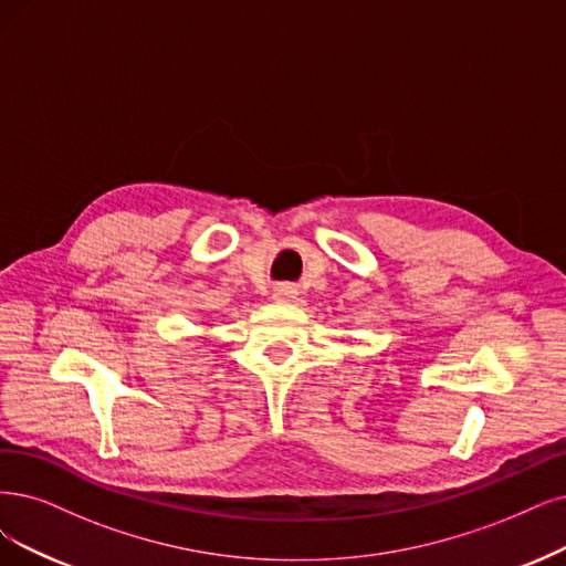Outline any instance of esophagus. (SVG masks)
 <instances>
[{
    "mask_svg": "<svg viewBox=\"0 0 566 566\" xmlns=\"http://www.w3.org/2000/svg\"><path fill=\"white\" fill-rule=\"evenodd\" d=\"M272 296H275V301H282V303L294 301L296 298V289L291 286V284H280V286H275V291H272Z\"/></svg>",
    "mask_w": 566,
    "mask_h": 566,
    "instance_id": "esophagus-1",
    "label": "esophagus"
}]
</instances>
